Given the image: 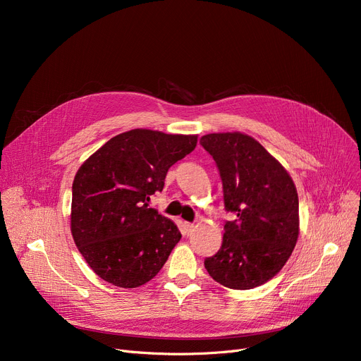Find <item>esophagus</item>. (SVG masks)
Listing matches in <instances>:
<instances>
[{
    "label": "esophagus",
    "instance_id": "34e87169",
    "mask_svg": "<svg viewBox=\"0 0 361 361\" xmlns=\"http://www.w3.org/2000/svg\"><path fill=\"white\" fill-rule=\"evenodd\" d=\"M195 230V224L184 222V234H190Z\"/></svg>",
    "mask_w": 361,
    "mask_h": 361
}]
</instances>
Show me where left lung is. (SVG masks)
Listing matches in <instances>:
<instances>
[{"label": "left lung", "instance_id": "8db88e82", "mask_svg": "<svg viewBox=\"0 0 361 361\" xmlns=\"http://www.w3.org/2000/svg\"><path fill=\"white\" fill-rule=\"evenodd\" d=\"M219 169L225 211L221 249L204 268L224 287L250 290L274 278L298 238V195L290 174L253 137L212 133L200 139Z\"/></svg>", "mask_w": 361, "mask_h": 361}]
</instances>
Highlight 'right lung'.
<instances>
[{
    "mask_svg": "<svg viewBox=\"0 0 361 361\" xmlns=\"http://www.w3.org/2000/svg\"><path fill=\"white\" fill-rule=\"evenodd\" d=\"M197 136L136 128L108 140L73 181L71 234L92 271L121 288L154 278L181 238L177 225L149 207L168 169Z\"/></svg>",
    "mask_w": 361,
    "mask_h": 361,
    "instance_id": "right-lung-1",
    "label": "right lung"
}]
</instances>
